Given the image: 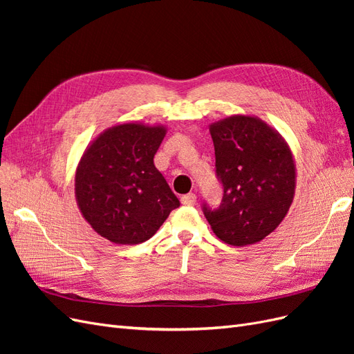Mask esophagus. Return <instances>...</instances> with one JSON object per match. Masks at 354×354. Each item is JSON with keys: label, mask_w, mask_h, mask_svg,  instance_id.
<instances>
[{"label": "esophagus", "mask_w": 354, "mask_h": 354, "mask_svg": "<svg viewBox=\"0 0 354 354\" xmlns=\"http://www.w3.org/2000/svg\"><path fill=\"white\" fill-rule=\"evenodd\" d=\"M181 203H183V205H195L196 195L195 194H187L185 196H181Z\"/></svg>", "instance_id": "obj_1"}]
</instances>
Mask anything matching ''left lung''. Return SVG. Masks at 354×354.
Listing matches in <instances>:
<instances>
[{
	"mask_svg": "<svg viewBox=\"0 0 354 354\" xmlns=\"http://www.w3.org/2000/svg\"><path fill=\"white\" fill-rule=\"evenodd\" d=\"M223 201L203 205L212 232L224 243L263 241L285 218L294 201L297 168L285 138L263 120L232 115L209 125Z\"/></svg>",
	"mask_w": 354,
	"mask_h": 354,
	"instance_id": "1",
	"label": "left lung"
}]
</instances>
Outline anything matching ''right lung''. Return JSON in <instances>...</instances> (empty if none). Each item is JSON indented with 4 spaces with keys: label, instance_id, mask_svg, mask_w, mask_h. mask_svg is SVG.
I'll return each mask as SVG.
<instances>
[{
    "label": "right lung",
    "instance_id": "obj_1",
    "mask_svg": "<svg viewBox=\"0 0 354 354\" xmlns=\"http://www.w3.org/2000/svg\"><path fill=\"white\" fill-rule=\"evenodd\" d=\"M164 125L125 122L100 133L75 173V198L94 232L116 245L151 239L180 201L153 164Z\"/></svg>",
    "mask_w": 354,
    "mask_h": 354
}]
</instances>
